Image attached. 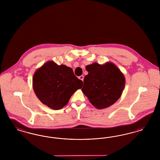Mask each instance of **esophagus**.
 I'll use <instances>...</instances> for the list:
<instances>
[{"instance_id": "obj_1", "label": "esophagus", "mask_w": 160, "mask_h": 160, "mask_svg": "<svg viewBox=\"0 0 160 160\" xmlns=\"http://www.w3.org/2000/svg\"><path fill=\"white\" fill-rule=\"evenodd\" d=\"M79 78V79H80L81 80H82V81H83V79H84V76H81L79 77H78Z\"/></svg>"}]
</instances>
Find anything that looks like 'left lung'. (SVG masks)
I'll return each instance as SVG.
<instances>
[{
	"label": "left lung",
	"mask_w": 160,
	"mask_h": 160,
	"mask_svg": "<svg viewBox=\"0 0 160 160\" xmlns=\"http://www.w3.org/2000/svg\"><path fill=\"white\" fill-rule=\"evenodd\" d=\"M82 91L98 109L111 106L121 97L125 85L123 74L112 62L100 65L94 62L86 67Z\"/></svg>",
	"instance_id": "obj_1"
}]
</instances>
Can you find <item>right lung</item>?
<instances>
[{
	"mask_svg": "<svg viewBox=\"0 0 160 160\" xmlns=\"http://www.w3.org/2000/svg\"><path fill=\"white\" fill-rule=\"evenodd\" d=\"M33 89L40 101L54 110L67 104L72 94L83 86V82L68 67L48 61L33 74Z\"/></svg>",
	"mask_w": 160,
	"mask_h": 160,
	"instance_id": "add662e5",
	"label": "right lung"
}]
</instances>
